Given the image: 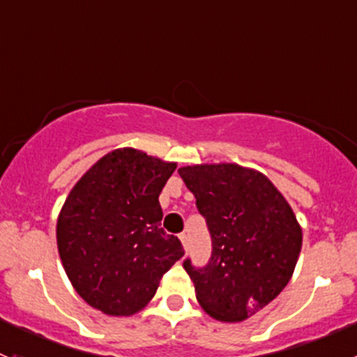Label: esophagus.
<instances>
[{"mask_svg":"<svg viewBox=\"0 0 357 357\" xmlns=\"http://www.w3.org/2000/svg\"><path fill=\"white\" fill-rule=\"evenodd\" d=\"M179 240H181V243H183V247H185V250H188L190 236H188V235H186V233H181V235H179Z\"/></svg>","mask_w":357,"mask_h":357,"instance_id":"34e87169","label":"esophagus"}]
</instances>
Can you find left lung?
<instances>
[{"label":"left lung","instance_id":"left-lung-1","mask_svg":"<svg viewBox=\"0 0 357 357\" xmlns=\"http://www.w3.org/2000/svg\"><path fill=\"white\" fill-rule=\"evenodd\" d=\"M178 172L195 195L212 240L207 264L183 262L197 301L215 319H247L290 282L302 247L294 211L275 185L252 169L218 164Z\"/></svg>","mask_w":357,"mask_h":357}]
</instances>
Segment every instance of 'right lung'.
<instances>
[{"label": "right lung", "mask_w": 357, "mask_h": 357, "mask_svg": "<svg viewBox=\"0 0 357 357\" xmlns=\"http://www.w3.org/2000/svg\"><path fill=\"white\" fill-rule=\"evenodd\" d=\"M174 169L139 150H114L68 193L56 222L60 259L75 291L105 314L145 307L185 255L160 228L158 195Z\"/></svg>", "instance_id": "obj_1"}]
</instances>
